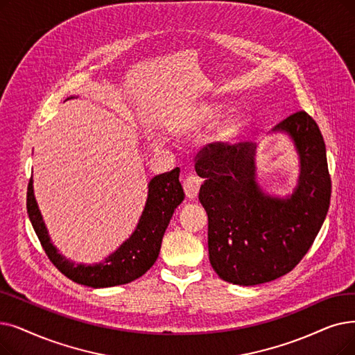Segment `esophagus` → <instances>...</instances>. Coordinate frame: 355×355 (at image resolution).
Returning <instances> with one entry per match:
<instances>
[{"mask_svg":"<svg viewBox=\"0 0 355 355\" xmlns=\"http://www.w3.org/2000/svg\"><path fill=\"white\" fill-rule=\"evenodd\" d=\"M200 186H202V180H200L198 177H196V175L187 177L186 180H184V182H182L184 191H186V196L189 198H196L197 197Z\"/></svg>","mask_w":355,"mask_h":355,"instance_id":"34e87169","label":"esophagus"}]
</instances>
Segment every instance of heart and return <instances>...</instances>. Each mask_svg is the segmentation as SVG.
Wrapping results in <instances>:
<instances>
[{
	"label": "heart",
	"instance_id": "b5f03b06",
	"mask_svg": "<svg viewBox=\"0 0 355 355\" xmlns=\"http://www.w3.org/2000/svg\"><path fill=\"white\" fill-rule=\"evenodd\" d=\"M210 119H211V114H210V113H202V114H198L197 119H196V123H193V125H189L187 129H189V130H193V129L196 128L193 126L194 124H196V126L197 125H202V123H206V121L210 120ZM234 132H235L234 128H227V129H226V135H230V133H234Z\"/></svg>",
	"mask_w": 355,
	"mask_h": 355
}]
</instances>
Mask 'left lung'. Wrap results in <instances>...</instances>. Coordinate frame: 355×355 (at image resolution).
<instances>
[{"label": "left lung", "instance_id": "1", "mask_svg": "<svg viewBox=\"0 0 355 355\" xmlns=\"http://www.w3.org/2000/svg\"><path fill=\"white\" fill-rule=\"evenodd\" d=\"M274 130L288 133L300 155L299 186L287 198L259 189L254 144L214 142L196 157V173L205 178L198 200L209 218V259L227 283L257 286L290 272L311 250L329 209L327 148L316 121L300 110Z\"/></svg>", "mask_w": 355, "mask_h": 355}]
</instances>
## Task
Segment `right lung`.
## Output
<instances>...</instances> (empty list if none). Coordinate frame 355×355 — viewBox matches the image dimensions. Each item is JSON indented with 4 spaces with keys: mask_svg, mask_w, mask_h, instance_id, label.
<instances>
[{
    "mask_svg": "<svg viewBox=\"0 0 355 355\" xmlns=\"http://www.w3.org/2000/svg\"><path fill=\"white\" fill-rule=\"evenodd\" d=\"M184 196L186 194L180 182V168L153 177L149 182L145 210L135 232L126 242L121 243L117 251L96 266L73 264L56 251L42 220L32 178L27 186V213L52 264L75 283L101 288L128 284L139 279L153 266L159 255L165 229L173 218L174 210L184 200Z\"/></svg>",
    "mask_w": 355,
    "mask_h": 355,
    "instance_id": "add662e5",
    "label": "right lung"
}]
</instances>
